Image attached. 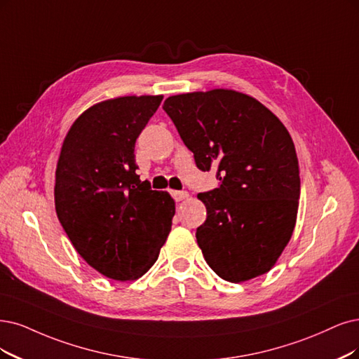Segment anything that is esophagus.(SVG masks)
Wrapping results in <instances>:
<instances>
[{
    "label": "esophagus",
    "instance_id": "1",
    "mask_svg": "<svg viewBox=\"0 0 359 359\" xmlns=\"http://www.w3.org/2000/svg\"><path fill=\"white\" fill-rule=\"evenodd\" d=\"M171 196L175 198L176 203H179V201L187 200V198L189 196V194L187 191H171Z\"/></svg>",
    "mask_w": 359,
    "mask_h": 359
}]
</instances>
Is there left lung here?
<instances>
[{
  "instance_id": "1",
  "label": "left lung",
  "mask_w": 359,
  "mask_h": 359,
  "mask_svg": "<svg viewBox=\"0 0 359 359\" xmlns=\"http://www.w3.org/2000/svg\"><path fill=\"white\" fill-rule=\"evenodd\" d=\"M163 109L203 171L217 168L219 188L198 194L207 219L196 241L224 281L266 273L293 233L299 161L290 133L243 93L211 90L165 99Z\"/></svg>"
}]
</instances>
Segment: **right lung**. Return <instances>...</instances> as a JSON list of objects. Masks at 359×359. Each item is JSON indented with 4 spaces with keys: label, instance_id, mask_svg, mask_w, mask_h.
Wrapping results in <instances>:
<instances>
[{
    "label": "right lung",
    "instance_id": "obj_1",
    "mask_svg": "<svg viewBox=\"0 0 359 359\" xmlns=\"http://www.w3.org/2000/svg\"><path fill=\"white\" fill-rule=\"evenodd\" d=\"M163 96L100 102L66 135L56 168L62 228L91 268L116 281L151 269L175 216L167 192L152 191L136 170L135 144Z\"/></svg>",
    "mask_w": 359,
    "mask_h": 359
}]
</instances>
